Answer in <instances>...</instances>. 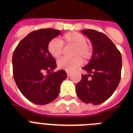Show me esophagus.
Listing matches in <instances>:
<instances>
[{
    "instance_id": "esophagus-1",
    "label": "esophagus",
    "mask_w": 133,
    "mask_h": 133,
    "mask_svg": "<svg viewBox=\"0 0 133 133\" xmlns=\"http://www.w3.org/2000/svg\"><path fill=\"white\" fill-rule=\"evenodd\" d=\"M66 75H67L68 77H69V76H70V71H66Z\"/></svg>"
}]
</instances>
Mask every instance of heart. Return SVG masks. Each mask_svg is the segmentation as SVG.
<instances>
[{
  "mask_svg": "<svg viewBox=\"0 0 133 133\" xmlns=\"http://www.w3.org/2000/svg\"><path fill=\"white\" fill-rule=\"evenodd\" d=\"M84 35L78 32H70L57 39H52L48 43L47 50L54 58H58L63 53V46L72 45L75 46L72 51V58H62L57 62L60 69L72 71L82 64L83 59L87 61L91 58L93 50L91 44L87 43Z\"/></svg>",
  "mask_w": 133,
  "mask_h": 133,
  "instance_id": "b5f03b06",
  "label": "heart"
}]
</instances>
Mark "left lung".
<instances>
[{
	"instance_id": "8db88e82",
	"label": "left lung",
	"mask_w": 133,
	"mask_h": 133,
	"mask_svg": "<svg viewBox=\"0 0 133 133\" xmlns=\"http://www.w3.org/2000/svg\"><path fill=\"white\" fill-rule=\"evenodd\" d=\"M92 43L93 53L90 62L83 68L76 84V92L84 103L94 105L106 101L117 89L121 77L122 56L112 41L103 32L92 29L81 30Z\"/></svg>"
}]
</instances>
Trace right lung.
Masks as SVG:
<instances>
[{"mask_svg":"<svg viewBox=\"0 0 133 133\" xmlns=\"http://www.w3.org/2000/svg\"><path fill=\"white\" fill-rule=\"evenodd\" d=\"M61 34L58 30H35L21 41L12 55L15 83L24 97L40 105L51 103L58 97L61 84L66 78L65 70L54 72L55 58L47 50L48 43ZM46 72L48 75H44Z\"/></svg>","mask_w":133,"mask_h":133,"instance_id":"1","label":"right lung"}]
</instances>
